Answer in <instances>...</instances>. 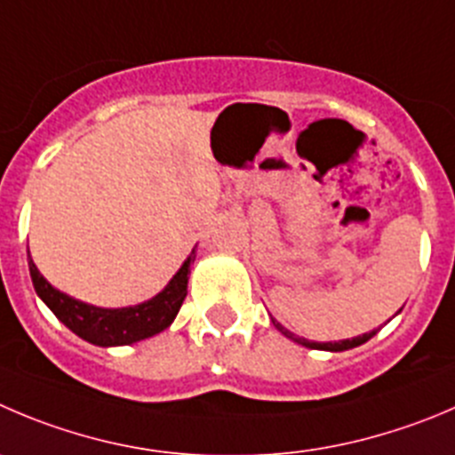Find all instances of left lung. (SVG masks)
<instances>
[{
  "instance_id": "8db88e82",
  "label": "left lung",
  "mask_w": 455,
  "mask_h": 455,
  "mask_svg": "<svg viewBox=\"0 0 455 455\" xmlns=\"http://www.w3.org/2000/svg\"><path fill=\"white\" fill-rule=\"evenodd\" d=\"M272 323H275V328L281 332V335H285L288 339L295 341V344H301V346H306V348H315V350H331V353H341V350H348V348H355V346L366 344V341H369L371 337L378 332V331H371V332H364V335L353 337V339H341V341H308V339H304V337L295 335V332H290L288 328L281 326L276 319H272Z\"/></svg>"
}]
</instances>
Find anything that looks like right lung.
<instances>
[{
  "label": "right lung",
  "mask_w": 455,
  "mask_h": 455,
  "mask_svg": "<svg viewBox=\"0 0 455 455\" xmlns=\"http://www.w3.org/2000/svg\"><path fill=\"white\" fill-rule=\"evenodd\" d=\"M196 259V248L192 250L183 266L179 267L170 283L160 290L158 295L142 301L136 306H124V308H102V306L86 304V301L68 297L62 290L53 288L44 276L40 275L37 266L33 263L28 252V270L36 292L51 310L55 317L82 337L84 341L95 346H127L136 341L147 339V337L158 335L160 331L172 326V322L179 315L185 297H188V279L189 266Z\"/></svg>",
  "instance_id": "1"
}]
</instances>
